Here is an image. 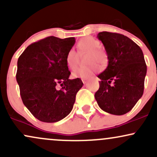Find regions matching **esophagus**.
<instances>
[{
    "instance_id": "obj_1",
    "label": "esophagus",
    "mask_w": 157,
    "mask_h": 157,
    "mask_svg": "<svg viewBox=\"0 0 157 157\" xmlns=\"http://www.w3.org/2000/svg\"><path fill=\"white\" fill-rule=\"evenodd\" d=\"M82 82H83L84 84H86V82H87V79H85V78H82Z\"/></svg>"
}]
</instances>
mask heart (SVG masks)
Wrapping results in <instances>:
<instances>
[{"label":"heart","mask_w":157,"mask_h":157,"mask_svg":"<svg viewBox=\"0 0 157 157\" xmlns=\"http://www.w3.org/2000/svg\"><path fill=\"white\" fill-rule=\"evenodd\" d=\"M100 42L92 37H85L80 39L77 43V48L80 53L89 52L88 63L91 64L86 67H80L74 70L72 76L77 78H89L94 74L99 72L100 67L98 62L101 65H105L108 61L106 52L102 48H99ZM97 62V63L96 62ZM66 65L70 69H74L78 64V56L73 48H70L66 56Z\"/></svg>","instance_id":"obj_1"}]
</instances>
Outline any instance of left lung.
<instances>
[{
  "mask_svg": "<svg viewBox=\"0 0 157 157\" xmlns=\"http://www.w3.org/2000/svg\"><path fill=\"white\" fill-rule=\"evenodd\" d=\"M109 64L98 75L100 88L95 93L97 104L105 112L122 115L141 98L147 72L142 49L132 40L118 33L100 32Z\"/></svg>",
  "mask_w": 157,
  "mask_h": 157,
  "instance_id": "left-lung-1",
  "label": "left lung"
}]
</instances>
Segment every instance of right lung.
<instances>
[{
	"label": "right lung",
	"mask_w": 157,
	"mask_h": 157,
	"mask_svg": "<svg viewBox=\"0 0 157 157\" xmlns=\"http://www.w3.org/2000/svg\"><path fill=\"white\" fill-rule=\"evenodd\" d=\"M75 44V37L50 36L29 45L19 57L16 80L21 99L40 121L58 122L73 109L83 85L80 78L68 79L66 56Z\"/></svg>",
	"instance_id": "obj_1"
}]
</instances>
